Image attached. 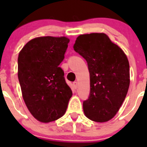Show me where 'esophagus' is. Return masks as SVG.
I'll return each instance as SVG.
<instances>
[{"mask_svg":"<svg viewBox=\"0 0 147 147\" xmlns=\"http://www.w3.org/2000/svg\"><path fill=\"white\" fill-rule=\"evenodd\" d=\"M73 85H74V87L75 89H76V88H78V82H73Z\"/></svg>","mask_w":147,"mask_h":147,"instance_id":"obj_1","label":"esophagus"}]
</instances>
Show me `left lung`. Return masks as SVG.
I'll list each match as a JSON object with an SVG mask.
<instances>
[{
    "instance_id": "8db88e82",
    "label": "left lung",
    "mask_w": 147,
    "mask_h": 147,
    "mask_svg": "<svg viewBox=\"0 0 147 147\" xmlns=\"http://www.w3.org/2000/svg\"><path fill=\"white\" fill-rule=\"evenodd\" d=\"M74 49L88 63L90 95L83 110L90 120L105 122L117 113L129 86L127 56L104 33L80 35Z\"/></svg>"
}]
</instances>
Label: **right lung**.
Here are the masks:
<instances>
[{"mask_svg": "<svg viewBox=\"0 0 147 147\" xmlns=\"http://www.w3.org/2000/svg\"><path fill=\"white\" fill-rule=\"evenodd\" d=\"M68 42L65 37H37L19 53L18 75L23 98L30 113L41 122L62 117L72 96L59 66Z\"/></svg>", "mask_w": 147, "mask_h": 147, "instance_id": "right-lung-1", "label": "right lung"}]
</instances>
